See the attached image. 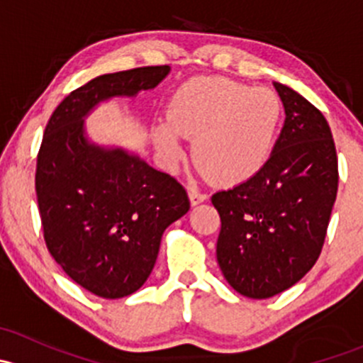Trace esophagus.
Returning a JSON list of instances; mask_svg holds the SVG:
<instances>
[{
  "mask_svg": "<svg viewBox=\"0 0 363 363\" xmlns=\"http://www.w3.org/2000/svg\"><path fill=\"white\" fill-rule=\"evenodd\" d=\"M188 195H189V202H191V205H199L207 200V195H205V193L196 191L195 188H189Z\"/></svg>",
  "mask_w": 363,
  "mask_h": 363,
  "instance_id": "34e87169",
  "label": "esophagus"
}]
</instances>
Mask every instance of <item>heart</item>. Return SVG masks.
Wrapping results in <instances>:
<instances>
[{
  "instance_id": "heart-1",
  "label": "heart",
  "mask_w": 363,
  "mask_h": 363,
  "mask_svg": "<svg viewBox=\"0 0 363 363\" xmlns=\"http://www.w3.org/2000/svg\"><path fill=\"white\" fill-rule=\"evenodd\" d=\"M283 104L270 89H252L226 77H199L179 86L155 144L170 163L184 156V137L205 175L225 186L255 177L272 155Z\"/></svg>"
}]
</instances>
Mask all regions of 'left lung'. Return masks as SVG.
Masks as SVG:
<instances>
[{
	"instance_id": "8db88e82",
	"label": "left lung",
	"mask_w": 363,
	"mask_h": 363,
	"mask_svg": "<svg viewBox=\"0 0 363 363\" xmlns=\"http://www.w3.org/2000/svg\"><path fill=\"white\" fill-rule=\"evenodd\" d=\"M284 126L262 170L212 195L221 218L218 263L233 290L269 298L298 283L320 258L337 196L330 126L311 101L274 82Z\"/></svg>"
}]
</instances>
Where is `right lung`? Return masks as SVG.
<instances>
[{"instance_id": "right-lung-1", "label": "right lung", "mask_w": 363, "mask_h": 363, "mask_svg": "<svg viewBox=\"0 0 363 363\" xmlns=\"http://www.w3.org/2000/svg\"><path fill=\"white\" fill-rule=\"evenodd\" d=\"M170 67L105 73L56 107L36 156L35 189L47 250L77 284L121 298L147 281L164 228L189 211L182 184L123 149L84 137V116L112 96L156 87Z\"/></svg>"}]
</instances>
